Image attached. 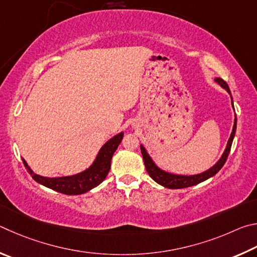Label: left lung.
<instances>
[{"instance_id": "8db88e82", "label": "left lung", "mask_w": 257, "mask_h": 257, "mask_svg": "<svg viewBox=\"0 0 257 257\" xmlns=\"http://www.w3.org/2000/svg\"><path fill=\"white\" fill-rule=\"evenodd\" d=\"M215 81H217V82L221 85L222 88L226 89L227 91L230 93V89H229L228 84L226 83V81H223L221 78H217L215 79ZM231 100H232V97H231ZM232 106H233V102H232ZM236 125H237V119L235 118V124H233L232 132H231L230 138H229L227 148L218 163L215 164L212 168L206 170V172L199 174V175H193V176H181V175H173V174H168V173L163 172V170L157 167L154 161H152V159L150 158V156L147 154L145 148L141 146L142 157H143V160H145V165H146L148 174H149V176L154 179L155 182H157L158 184H160V185H163L167 188H173V190L194 186V185H196V184L206 181L208 178L214 176V175L222 168L224 163H226L229 152H230V149H231L233 137H235V133H236Z\"/></svg>"}]
</instances>
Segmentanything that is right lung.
<instances>
[{
	"label": "right lung",
	"instance_id": "add662e5",
	"mask_svg": "<svg viewBox=\"0 0 257 257\" xmlns=\"http://www.w3.org/2000/svg\"><path fill=\"white\" fill-rule=\"evenodd\" d=\"M123 136L124 133L121 132L119 134H117V136H115L112 139H110V140L101 148L100 151H99L97 158L94 160L91 167L84 170L83 173L74 175V176L57 178L39 176V175L33 173V170L29 168V166L27 165L25 159H22V161H24L25 167L31 175V177H33L37 183L51 188V190L63 193V194L79 195L90 191L91 188L96 187L101 182H103V179L106 178L108 173H109L112 155H114V152L116 151L117 147L119 146Z\"/></svg>",
	"mask_w": 257,
	"mask_h": 257
}]
</instances>
